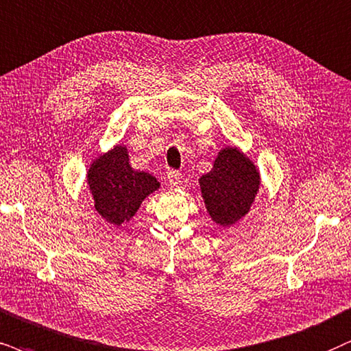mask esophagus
I'll use <instances>...</instances> for the list:
<instances>
[{
	"instance_id": "obj_1",
	"label": "esophagus",
	"mask_w": 351,
	"mask_h": 351,
	"mask_svg": "<svg viewBox=\"0 0 351 351\" xmlns=\"http://www.w3.org/2000/svg\"><path fill=\"white\" fill-rule=\"evenodd\" d=\"M167 181L170 186H178L181 183V175L178 171H168Z\"/></svg>"
}]
</instances>
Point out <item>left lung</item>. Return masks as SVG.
Here are the masks:
<instances>
[{
    "mask_svg": "<svg viewBox=\"0 0 351 351\" xmlns=\"http://www.w3.org/2000/svg\"><path fill=\"white\" fill-rule=\"evenodd\" d=\"M199 188L212 221L230 228L250 214L261 188L259 168L237 145H225L212 170L199 178Z\"/></svg>",
    "mask_w": 351,
    "mask_h": 351,
    "instance_id": "left-lung-1",
    "label": "left lung"
}]
</instances>
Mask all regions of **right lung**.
I'll list each match as a JSON object with an SVG mask.
<instances>
[{
	"instance_id": "right-lung-1",
	"label": "right lung",
	"mask_w": 351,
	"mask_h": 351,
	"mask_svg": "<svg viewBox=\"0 0 351 351\" xmlns=\"http://www.w3.org/2000/svg\"><path fill=\"white\" fill-rule=\"evenodd\" d=\"M86 183L97 214L117 228L128 223L141 204L160 188L155 176L131 167L130 152L121 143L92 158Z\"/></svg>"
}]
</instances>
